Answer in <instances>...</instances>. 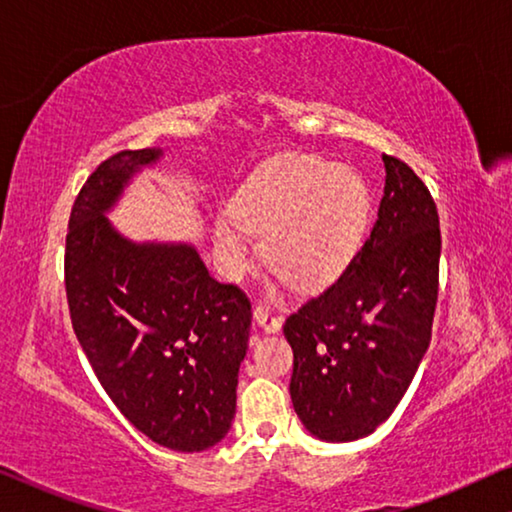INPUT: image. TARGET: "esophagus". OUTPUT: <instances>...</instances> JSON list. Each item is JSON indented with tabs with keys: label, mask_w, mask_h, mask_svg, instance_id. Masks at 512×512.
I'll return each mask as SVG.
<instances>
[{
	"label": "esophagus",
	"mask_w": 512,
	"mask_h": 512,
	"mask_svg": "<svg viewBox=\"0 0 512 512\" xmlns=\"http://www.w3.org/2000/svg\"><path fill=\"white\" fill-rule=\"evenodd\" d=\"M253 317H255V322H257L259 326H262V329H264L266 333H278V331L282 329V317L273 315L269 305L257 303L255 310H253Z\"/></svg>",
	"instance_id": "obj_1"
}]
</instances>
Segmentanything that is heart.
Wrapping results in <instances>:
<instances>
[{"label": "heart", "instance_id": "b5f03b06", "mask_svg": "<svg viewBox=\"0 0 512 512\" xmlns=\"http://www.w3.org/2000/svg\"><path fill=\"white\" fill-rule=\"evenodd\" d=\"M372 197L363 174L315 156H282L248 179L216 223L225 269L239 276L253 264V232L264 234L271 266L299 287L317 289L347 269L370 223Z\"/></svg>", "mask_w": 512, "mask_h": 512}]
</instances>
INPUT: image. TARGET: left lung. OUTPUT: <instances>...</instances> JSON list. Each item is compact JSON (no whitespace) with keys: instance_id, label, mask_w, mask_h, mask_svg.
I'll return each instance as SVG.
<instances>
[{"instance_id":"8db88e82","label":"left lung","mask_w":512,"mask_h":512,"mask_svg":"<svg viewBox=\"0 0 512 512\" xmlns=\"http://www.w3.org/2000/svg\"><path fill=\"white\" fill-rule=\"evenodd\" d=\"M381 158L386 183L370 236L340 278L285 322L294 411L324 441L375 432L407 393L432 338L437 204L407 163Z\"/></svg>"}]
</instances>
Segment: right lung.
Wrapping results in <instances>:
<instances>
[{
	"label": "right lung",
	"instance_id": "obj_1",
	"mask_svg": "<svg viewBox=\"0 0 512 512\" xmlns=\"http://www.w3.org/2000/svg\"><path fill=\"white\" fill-rule=\"evenodd\" d=\"M163 149L119 151L91 172L68 220L73 331L117 409L156 444L207 451L230 430L250 301L188 243H133L105 211Z\"/></svg>",
	"mask_w": 512,
	"mask_h": 512
}]
</instances>
